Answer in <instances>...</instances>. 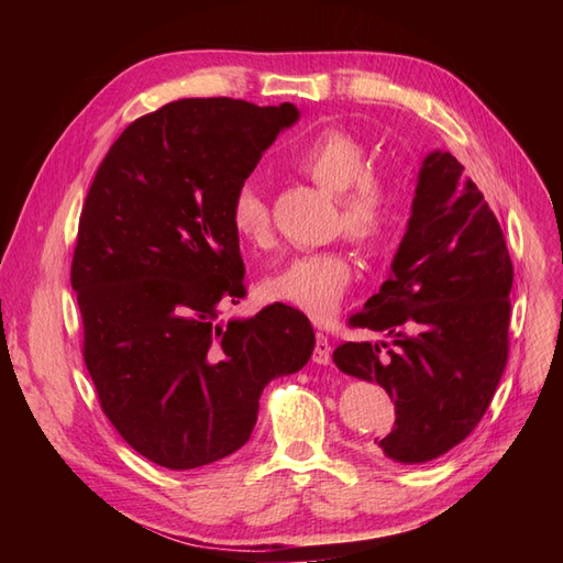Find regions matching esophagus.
<instances>
[{
  "label": "esophagus",
  "instance_id": "obj_1",
  "mask_svg": "<svg viewBox=\"0 0 563 563\" xmlns=\"http://www.w3.org/2000/svg\"><path fill=\"white\" fill-rule=\"evenodd\" d=\"M331 352H333V347H331V343H329V338L323 335V333H317V343H314L312 360H314L317 364H331Z\"/></svg>",
  "mask_w": 563,
  "mask_h": 563
}]
</instances>
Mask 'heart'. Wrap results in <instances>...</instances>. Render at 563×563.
<instances>
[{
  "mask_svg": "<svg viewBox=\"0 0 563 563\" xmlns=\"http://www.w3.org/2000/svg\"><path fill=\"white\" fill-rule=\"evenodd\" d=\"M294 166L317 185L338 195L335 228L347 232L362 249L378 251L389 244L401 220V192L395 180L371 172L368 147L354 133L323 129L310 135L294 155ZM228 220L234 234L253 246L272 242V213L253 180L232 192ZM352 282V261L343 249L302 253L263 282L269 300L329 321L343 302Z\"/></svg>",
  "mask_w": 563,
  "mask_h": 563,
  "instance_id": "heart-1",
  "label": "heart"
}]
</instances>
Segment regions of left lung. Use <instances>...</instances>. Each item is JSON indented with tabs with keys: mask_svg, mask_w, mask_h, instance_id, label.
<instances>
[{
	"mask_svg": "<svg viewBox=\"0 0 563 563\" xmlns=\"http://www.w3.org/2000/svg\"><path fill=\"white\" fill-rule=\"evenodd\" d=\"M512 258L498 218L451 152L424 157L391 275L350 327L391 343H340L335 366L378 383L395 424L376 449L428 463L463 441L496 395L509 354Z\"/></svg>",
	"mask_w": 563,
	"mask_h": 563,
	"instance_id": "8db88e82",
	"label": "left lung"
}]
</instances>
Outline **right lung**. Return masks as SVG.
I'll list each match as a JSON object with an SVG mask.
<instances>
[{"mask_svg": "<svg viewBox=\"0 0 563 563\" xmlns=\"http://www.w3.org/2000/svg\"><path fill=\"white\" fill-rule=\"evenodd\" d=\"M296 119L291 103L183 98L131 122L89 187L70 269L84 364L114 430L162 467L240 451L263 387L312 356L288 305L218 319L246 296L232 192Z\"/></svg>", "mask_w": 563, "mask_h": 563, "instance_id": "right-lung-1", "label": "right lung"}]
</instances>
